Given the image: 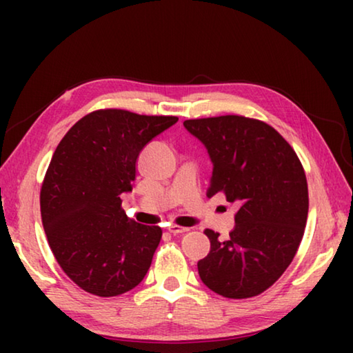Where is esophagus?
Instances as JSON below:
<instances>
[{"label": "esophagus", "instance_id": "1", "mask_svg": "<svg viewBox=\"0 0 353 353\" xmlns=\"http://www.w3.org/2000/svg\"><path fill=\"white\" fill-rule=\"evenodd\" d=\"M190 229L188 227H182V225H170L168 227V232L172 235H181V234H185V232H188Z\"/></svg>", "mask_w": 353, "mask_h": 353}]
</instances>
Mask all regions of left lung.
<instances>
[{
	"instance_id": "1",
	"label": "left lung",
	"mask_w": 353,
	"mask_h": 353,
	"mask_svg": "<svg viewBox=\"0 0 353 353\" xmlns=\"http://www.w3.org/2000/svg\"><path fill=\"white\" fill-rule=\"evenodd\" d=\"M185 129L205 146L213 163L207 196L236 202L227 240L210 229V252L199 277L219 296L248 299L282 276L302 241L308 214L305 171L288 141L259 119L225 115L187 119Z\"/></svg>"
}]
</instances>
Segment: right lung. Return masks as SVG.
Wrapping results in <instances>:
<instances>
[{
  "label": "right lung",
  "mask_w": 353,
  "mask_h": 353,
  "mask_svg": "<svg viewBox=\"0 0 353 353\" xmlns=\"http://www.w3.org/2000/svg\"><path fill=\"white\" fill-rule=\"evenodd\" d=\"M177 117L105 109L81 118L56 148L40 191L41 223L63 272L94 296L135 288L151 266L162 229L126 216L139 154Z\"/></svg>",
  "instance_id": "1"
}]
</instances>
